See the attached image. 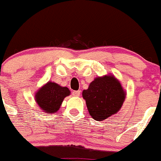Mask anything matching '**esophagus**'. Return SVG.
Masks as SVG:
<instances>
[{"label":"esophagus","instance_id":"34e87169","mask_svg":"<svg viewBox=\"0 0 161 161\" xmlns=\"http://www.w3.org/2000/svg\"><path fill=\"white\" fill-rule=\"evenodd\" d=\"M72 95L74 96H80V90H74L72 92Z\"/></svg>","mask_w":161,"mask_h":161}]
</instances>
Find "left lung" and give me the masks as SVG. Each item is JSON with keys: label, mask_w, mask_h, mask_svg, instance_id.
<instances>
[{"label": "left lung", "mask_w": 161, "mask_h": 161, "mask_svg": "<svg viewBox=\"0 0 161 161\" xmlns=\"http://www.w3.org/2000/svg\"><path fill=\"white\" fill-rule=\"evenodd\" d=\"M82 96L90 116L96 121H103L120 110L126 93L119 80L108 75L95 78L89 88L83 90Z\"/></svg>", "instance_id": "1"}]
</instances>
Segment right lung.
I'll use <instances>...</instances> for the list:
<instances>
[{"instance_id": "add662e5", "label": "right lung", "mask_w": 161, "mask_h": 161, "mask_svg": "<svg viewBox=\"0 0 161 161\" xmlns=\"http://www.w3.org/2000/svg\"><path fill=\"white\" fill-rule=\"evenodd\" d=\"M71 94L67 87L48 81L35 94V101L46 114H55L62 105L63 99Z\"/></svg>"}]
</instances>
